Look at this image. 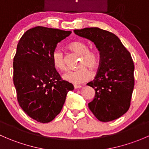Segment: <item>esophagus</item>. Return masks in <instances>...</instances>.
<instances>
[{
  "label": "esophagus",
  "mask_w": 149,
  "mask_h": 149,
  "mask_svg": "<svg viewBox=\"0 0 149 149\" xmlns=\"http://www.w3.org/2000/svg\"><path fill=\"white\" fill-rule=\"evenodd\" d=\"M81 87H82V86H81V85H76V84L74 85L75 89H77V88H81Z\"/></svg>",
  "instance_id": "esophagus-1"
}]
</instances>
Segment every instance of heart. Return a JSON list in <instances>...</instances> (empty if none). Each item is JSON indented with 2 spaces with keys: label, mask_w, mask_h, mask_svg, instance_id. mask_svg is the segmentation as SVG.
<instances>
[{
  "label": "heart",
  "mask_w": 149,
  "mask_h": 149,
  "mask_svg": "<svg viewBox=\"0 0 149 149\" xmlns=\"http://www.w3.org/2000/svg\"><path fill=\"white\" fill-rule=\"evenodd\" d=\"M69 48L81 55L79 63V67L81 68L68 71L63 76V78L67 81L75 84L87 81L91 77V72L88 68L96 70L100 65V58L98 52L94 49H88L86 43L82 41L72 42L69 45ZM52 58L54 65L57 69L60 70H65L67 69L65 55L61 49H55Z\"/></svg>",
  "instance_id": "obj_1"
}]
</instances>
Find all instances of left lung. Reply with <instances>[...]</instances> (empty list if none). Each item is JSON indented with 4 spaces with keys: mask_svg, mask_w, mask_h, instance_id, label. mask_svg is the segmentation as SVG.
I'll list each match as a JSON object with an SVG mask.
<instances>
[{
    "mask_svg": "<svg viewBox=\"0 0 149 149\" xmlns=\"http://www.w3.org/2000/svg\"><path fill=\"white\" fill-rule=\"evenodd\" d=\"M79 37L94 43L100 54L98 72L87 84L95 90L88 108L100 121L109 122L130 107L134 88V64L130 52L113 33L98 27L75 29Z\"/></svg>",
    "mask_w": 149,
    "mask_h": 149,
    "instance_id": "8db88e82",
    "label": "left lung"
}]
</instances>
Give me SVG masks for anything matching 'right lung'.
Wrapping results in <instances>:
<instances>
[{"mask_svg": "<svg viewBox=\"0 0 149 149\" xmlns=\"http://www.w3.org/2000/svg\"><path fill=\"white\" fill-rule=\"evenodd\" d=\"M70 31L43 26L27 30L19 40L13 58V84L19 106L37 122L52 121L61 112L73 84L62 80L52 55L57 44Z\"/></svg>", "mask_w": 149, "mask_h": 149, "instance_id": "right-lung-1", "label": "right lung"}]
</instances>
